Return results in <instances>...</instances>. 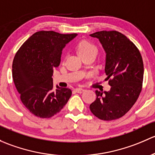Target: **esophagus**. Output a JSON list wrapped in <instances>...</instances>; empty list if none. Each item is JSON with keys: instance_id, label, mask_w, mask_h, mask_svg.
<instances>
[{"instance_id": "obj_1", "label": "esophagus", "mask_w": 155, "mask_h": 155, "mask_svg": "<svg viewBox=\"0 0 155 155\" xmlns=\"http://www.w3.org/2000/svg\"><path fill=\"white\" fill-rule=\"evenodd\" d=\"M84 91V89H81V88H78L75 89V92H78V93H81V92H83Z\"/></svg>"}]
</instances>
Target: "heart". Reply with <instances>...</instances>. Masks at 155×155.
Segmentation results:
<instances>
[{"mask_svg":"<svg viewBox=\"0 0 155 155\" xmlns=\"http://www.w3.org/2000/svg\"><path fill=\"white\" fill-rule=\"evenodd\" d=\"M77 52L80 57H82V56L92 53V52L97 53V48L93 44H92L89 41L83 40L78 45Z\"/></svg>","mask_w":155,"mask_h":155,"instance_id":"1","label":"heart"}]
</instances>
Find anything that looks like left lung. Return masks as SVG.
I'll return each instance as SVG.
<instances>
[{
  "label": "left lung",
  "mask_w": 155,
  "mask_h": 155,
  "mask_svg": "<svg viewBox=\"0 0 155 155\" xmlns=\"http://www.w3.org/2000/svg\"><path fill=\"white\" fill-rule=\"evenodd\" d=\"M90 36L99 40L106 53L104 71L111 88L108 92L95 91L97 98L89 109L101 120L119 119L130 110L142 90V56L128 38L116 30H102Z\"/></svg>",
  "instance_id": "left-lung-1"
}]
</instances>
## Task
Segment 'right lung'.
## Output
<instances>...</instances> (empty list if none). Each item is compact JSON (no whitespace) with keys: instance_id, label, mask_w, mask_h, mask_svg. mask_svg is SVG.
<instances>
[{"instance_id":"right-lung-1","label":"right lung","mask_w":155,"mask_h":155,"mask_svg":"<svg viewBox=\"0 0 155 155\" xmlns=\"http://www.w3.org/2000/svg\"><path fill=\"white\" fill-rule=\"evenodd\" d=\"M78 36L57 32L35 33L21 46L12 63V78L21 101L37 117L58 113L71 95L68 88L53 89L54 69L60 66L63 49Z\"/></svg>"}]
</instances>
